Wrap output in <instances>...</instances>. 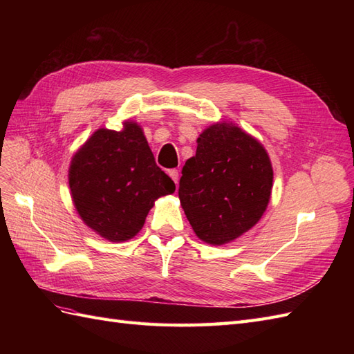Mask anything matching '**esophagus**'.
I'll return each instance as SVG.
<instances>
[{
  "instance_id": "obj_1",
  "label": "esophagus",
  "mask_w": 354,
  "mask_h": 354,
  "mask_svg": "<svg viewBox=\"0 0 354 354\" xmlns=\"http://www.w3.org/2000/svg\"><path fill=\"white\" fill-rule=\"evenodd\" d=\"M168 176L173 178V181L177 185V181H178V169H174V168L173 169H168Z\"/></svg>"
}]
</instances>
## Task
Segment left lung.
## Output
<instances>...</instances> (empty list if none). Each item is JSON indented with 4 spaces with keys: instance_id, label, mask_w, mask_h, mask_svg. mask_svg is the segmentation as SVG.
I'll list each match as a JSON object with an SVG mask.
<instances>
[{
    "instance_id": "8db88e82",
    "label": "left lung",
    "mask_w": 354,
    "mask_h": 354,
    "mask_svg": "<svg viewBox=\"0 0 354 354\" xmlns=\"http://www.w3.org/2000/svg\"><path fill=\"white\" fill-rule=\"evenodd\" d=\"M196 143V155L181 171L180 203L201 241L229 243L263 217L273 186L270 158L232 122L205 128Z\"/></svg>"
}]
</instances>
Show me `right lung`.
<instances>
[{
	"label": "right lung",
	"mask_w": 354,
	"mask_h": 354,
	"mask_svg": "<svg viewBox=\"0 0 354 354\" xmlns=\"http://www.w3.org/2000/svg\"><path fill=\"white\" fill-rule=\"evenodd\" d=\"M69 187L82 221L111 242L134 238L155 201L176 190L134 121H125L121 131L99 128L78 149Z\"/></svg>",
	"instance_id": "obj_1"
}]
</instances>
